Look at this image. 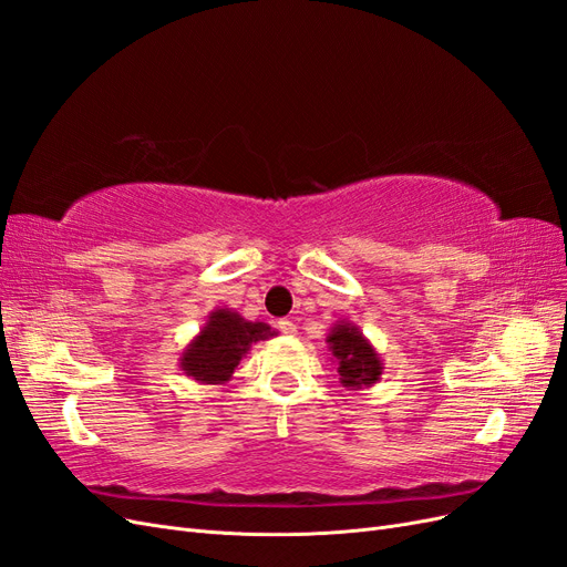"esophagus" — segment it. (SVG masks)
<instances>
[{
    "label": "esophagus",
    "instance_id": "34e87169",
    "mask_svg": "<svg viewBox=\"0 0 567 567\" xmlns=\"http://www.w3.org/2000/svg\"><path fill=\"white\" fill-rule=\"evenodd\" d=\"M279 331L286 333V336H296L298 326H296L293 321H290V319H281V321H279Z\"/></svg>",
    "mask_w": 567,
    "mask_h": 567
}]
</instances>
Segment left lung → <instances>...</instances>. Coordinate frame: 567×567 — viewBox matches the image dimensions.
<instances>
[{
  "mask_svg": "<svg viewBox=\"0 0 567 567\" xmlns=\"http://www.w3.org/2000/svg\"><path fill=\"white\" fill-rule=\"evenodd\" d=\"M329 352L338 369V381L348 390H364L381 381L383 375V359L375 352L369 338L359 331V326L352 321L340 319L331 326L329 336Z\"/></svg>",
  "mask_w": 567,
  "mask_h": 567,
  "instance_id": "1",
  "label": "left lung"
}]
</instances>
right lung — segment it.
<instances>
[{"label": "right lung", "instance_id": "right-lung-1", "mask_svg": "<svg viewBox=\"0 0 567 567\" xmlns=\"http://www.w3.org/2000/svg\"><path fill=\"white\" fill-rule=\"evenodd\" d=\"M277 336L265 321H248L221 307L208 315L198 336L179 354V369L203 385H225L238 362L260 340Z\"/></svg>", "mask_w": 567, "mask_h": 567}]
</instances>
